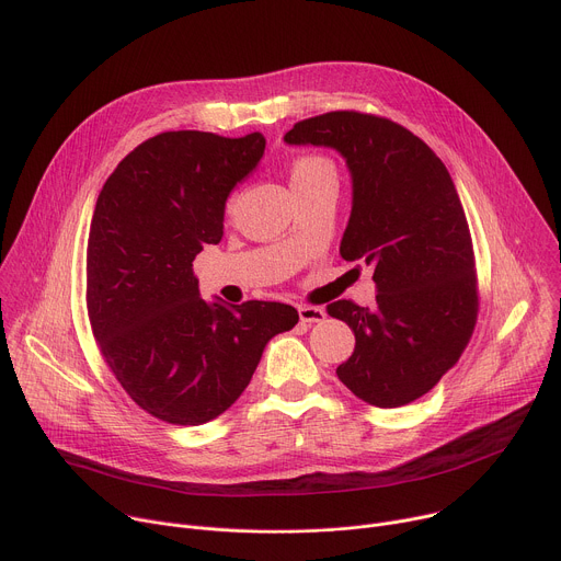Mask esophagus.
I'll use <instances>...</instances> for the list:
<instances>
[{
    "mask_svg": "<svg viewBox=\"0 0 561 561\" xmlns=\"http://www.w3.org/2000/svg\"><path fill=\"white\" fill-rule=\"evenodd\" d=\"M327 310L319 308V306H299V319L304 324H317V322H324Z\"/></svg>",
    "mask_w": 561,
    "mask_h": 561,
    "instance_id": "obj_1",
    "label": "esophagus"
}]
</instances>
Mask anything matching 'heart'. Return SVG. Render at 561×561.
Wrapping results in <instances>:
<instances>
[{
	"mask_svg": "<svg viewBox=\"0 0 561 561\" xmlns=\"http://www.w3.org/2000/svg\"><path fill=\"white\" fill-rule=\"evenodd\" d=\"M319 182H337V173L331 159L322 154H301L297 157L290 167V186L304 188ZM226 213H230V204L226 206Z\"/></svg>",
	"mask_w": 561,
	"mask_h": 561,
	"instance_id": "heart-1",
	"label": "heart"
}]
</instances>
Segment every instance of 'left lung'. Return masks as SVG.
I'll list each match as a JSON object with an SVG mask.
<instances>
[{"label": "left lung", "instance_id": "8db88e82", "mask_svg": "<svg viewBox=\"0 0 561 561\" xmlns=\"http://www.w3.org/2000/svg\"><path fill=\"white\" fill-rule=\"evenodd\" d=\"M284 139L342 152L353 210L340 253L375 268V308L327 306L355 333L337 377L370 407L411 404L457 364L477 324L472 239L455 184L417 135L386 117L333 111Z\"/></svg>", "mask_w": 561, "mask_h": 561}]
</instances>
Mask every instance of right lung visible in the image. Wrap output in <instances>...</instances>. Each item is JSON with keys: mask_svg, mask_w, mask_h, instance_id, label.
Masks as SVG:
<instances>
[{"mask_svg": "<svg viewBox=\"0 0 561 561\" xmlns=\"http://www.w3.org/2000/svg\"><path fill=\"white\" fill-rule=\"evenodd\" d=\"M262 133L169 130L106 180L91 221L87 308L100 353L152 417L199 426L234 404L264 346L299 314L279 301L199 297L193 260L219 244L224 206L262 159Z\"/></svg>", "mask_w": 561, "mask_h": 561, "instance_id": "right-lung-1", "label": "right lung"}]
</instances>
